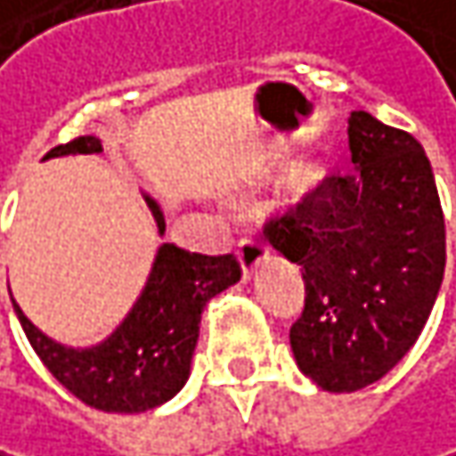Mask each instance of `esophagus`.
<instances>
[{"instance_id": "esophagus-1", "label": "esophagus", "mask_w": 456, "mask_h": 456, "mask_svg": "<svg viewBox=\"0 0 456 456\" xmlns=\"http://www.w3.org/2000/svg\"><path fill=\"white\" fill-rule=\"evenodd\" d=\"M269 256V245L264 240H256V237H245L237 242V258H240V266H242V273L245 279L253 276V271L258 269Z\"/></svg>"}]
</instances>
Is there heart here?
I'll list each match as a JSON object with an SVG mask.
<instances>
[{
    "label": "heart",
    "instance_id": "1",
    "mask_svg": "<svg viewBox=\"0 0 456 456\" xmlns=\"http://www.w3.org/2000/svg\"><path fill=\"white\" fill-rule=\"evenodd\" d=\"M321 177H323L321 167H315L313 161H303L289 172V187L295 192H311L313 187L321 183Z\"/></svg>",
    "mask_w": 456,
    "mask_h": 456
}]
</instances>
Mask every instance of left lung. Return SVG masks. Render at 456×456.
Here are the masks:
<instances>
[{
	"label": "left lung",
	"mask_w": 456,
	"mask_h": 456,
	"mask_svg": "<svg viewBox=\"0 0 456 456\" xmlns=\"http://www.w3.org/2000/svg\"><path fill=\"white\" fill-rule=\"evenodd\" d=\"M354 169L326 175L264 224L297 264L305 308L289 329L300 370L326 392L384 379L434 311L446 229L431 161L410 133L350 114Z\"/></svg>",
	"instance_id": "obj_1"
}]
</instances>
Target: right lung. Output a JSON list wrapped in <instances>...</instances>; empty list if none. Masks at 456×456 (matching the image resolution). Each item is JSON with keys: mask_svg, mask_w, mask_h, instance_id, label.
<instances>
[{"mask_svg": "<svg viewBox=\"0 0 456 456\" xmlns=\"http://www.w3.org/2000/svg\"><path fill=\"white\" fill-rule=\"evenodd\" d=\"M96 135H80L52 148L44 159L64 153H99ZM145 203L164 234V214L145 195ZM237 258L203 256L167 242L159 248L138 303L119 329L96 347L72 350L41 334L12 300L30 347L49 373L88 407L104 412H145L185 387L198 342L200 313L211 297L240 281Z\"/></svg>", "mask_w": 456, "mask_h": 456, "instance_id": "right-lung-1", "label": "right lung"}]
</instances>
